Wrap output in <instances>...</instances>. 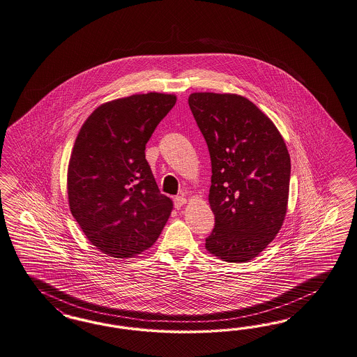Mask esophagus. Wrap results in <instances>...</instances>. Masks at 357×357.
Here are the masks:
<instances>
[{
	"label": "esophagus",
	"mask_w": 357,
	"mask_h": 357,
	"mask_svg": "<svg viewBox=\"0 0 357 357\" xmlns=\"http://www.w3.org/2000/svg\"><path fill=\"white\" fill-rule=\"evenodd\" d=\"M185 197H174V206L176 207V208H181L182 206H185Z\"/></svg>",
	"instance_id": "obj_1"
}]
</instances>
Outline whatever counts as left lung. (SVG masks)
<instances>
[{"label":"left lung","mask_w":357,"mask_h":357,"mask_svg":"<svg viewBox=\"0 0 357 357\" xmlns=\"http://www.w3.org/2000/svg\"><path fill=\"white\" fill-rule=\"evenodd\" d=\"M190 109L208 146L215 227L206 249L229 262L255 259L282 227L290 155L274 123L248 98L197 92Z\"/></svg>","instance_id":"1"}]
</instances>
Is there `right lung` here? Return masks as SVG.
<instances>
[{"label": "right lung", "mask_w": 357, "mask_h": 357, "mask_svg": "<svg viewBox=\"0 0 357 357\" xmlns=\"http://www.w3.org/2000/svg\"><path fill=\"white\" fill-rule=\"evenodd\" d=\"M176 102L150 92L102 104L82 126L68 165L71 213L91 244L129 259L155 243L172 213L145 149Z\"/></svg>", "instance_id": "add662e5"}]
</instances>
